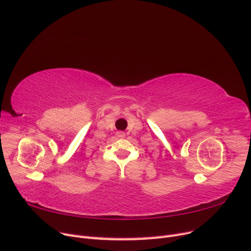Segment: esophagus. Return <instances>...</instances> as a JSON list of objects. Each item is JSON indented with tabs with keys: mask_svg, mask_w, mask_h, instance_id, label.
I'll list each match as a JSON object with an SVG mask.
<instances>
[{
	"mask_svg": "<svg viewBox=\"0 0 251 251\" xmlns=\"http://www.w3.org/2000/svg\"><path fill=\"white\" fill-rule=\"evenodd\" d=\"M116 135H117V137H119V138H124L125 137V133L124 132H121V131H119V132H117L116 133Z\"/></svg>",
	"mask_w": 251,
	"mask_h": 251,
	"instance_id": "34e87169",
	"label": "esophagus"
}]
</instances>
